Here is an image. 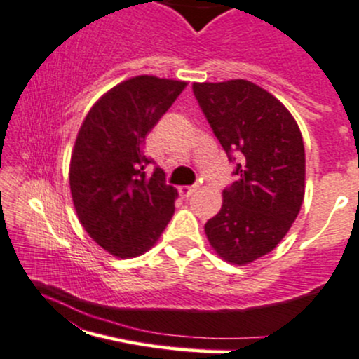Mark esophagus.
I'll return each instance as SVG.
<instances>
[{
	"label": "esophagus",
	"instance_id": "1",
	"mask_svg": "<svg viewBox=\"0 0 359 359\" xmlns=\"http://www.w3.org/2000/svg\"><path fill=\"white\" fill-rule=\"evenodd\" d=\"M195 190H197V188H195V187H180V188H178L180 195H181V197H183V198L191 197V195L195 194Z\"/></svg>",
	"mask_w": 359,
	"mask_h": 359
}]
</instances>
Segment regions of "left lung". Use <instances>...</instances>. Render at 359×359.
I'll return each mask as SVG.
<instances>
[{"label": "left lung", "mask_w": 359, "mask_h": 359, "mask_svg": "<svg viewBox=\"0 0 359 359\" xmlns=\"http://www.w3.org/2000/svg\"><path fill=\"white\" fill-rule=\"evenodd\" d=\"M191 90L235 178L223 190L221 210L205 223V235L224 261L247 264L271 252L301 210V131L289 110L250 81L195 83Z\"/></svg>", "instance_id": "8db88e82"}]
</instances>
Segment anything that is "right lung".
<instances>
[{
	"mask_svg": "<svg viewBox=\"0 0 359 359\" xmlns=\"http://www.w3.org/2000/svg\"><path fill=\"white\" fill-rule=\"evenodd\" d=\"M187 83L138 76L117 84L90 110L70 158L74 207L91 238L117 257L157 242L175 214L178 191L145 154V136Z\"/></svg>",
	"mask_w": 359,
	"mask_h": 359,
	"instance_id": "add662e5",
	"label": "right lung"
}]
</instances>
